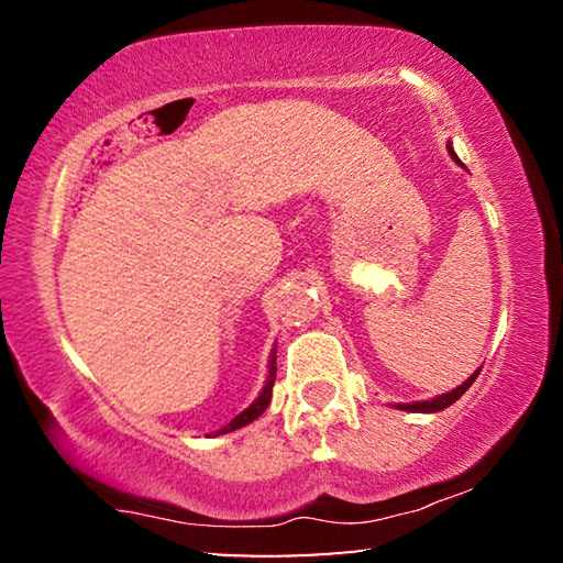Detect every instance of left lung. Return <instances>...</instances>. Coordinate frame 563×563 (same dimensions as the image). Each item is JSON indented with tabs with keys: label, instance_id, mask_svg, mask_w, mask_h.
<instances>
[{
	"label": "left lung",
	"instance_id": "left-lung-1",
	"mask_svg": "<svg viewBox=\"0 0 563 563\" xmlns=\"http://www.w3.org/2000/svg\"><path fill=\"white\" fill-rule=\"evenodd\" d=\"M450 154H452V158L454 161H460L454 156V151L450 148ZM482 369V367H479ZM479 369H476V373L466 379V383H462L460 387L456 389H452V393H446V395H440V397H434V399H427V402H415V405H399V409H409V412H440V409H444V407H450L452 402H456V399H460L466 389H470V385L474 383L476 379V375H479Z\"/></svg>",
	"mask_w": 563,
	"mask_h": 563
}]
</instances>
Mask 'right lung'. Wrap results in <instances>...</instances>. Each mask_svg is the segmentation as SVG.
Returning <instances> with one entry per match:
<instances>
[{"label":"right lung","instance_id":"right-lung-1","mask_svg":"<svg viewBox=\"0 0 563 563\" xmlns=\"http://www.w3.org/2000/svg\"><path fill=\"white\" fill-rule=\"evenodd\" d=\"M273 385H275V350H273V360H271V375H268V383H265V387H263V393H261V397L255 399V402L245 409V412H241L238 415L233 422H228L223 430H218L216 434H225V432H233V430H241V427H245V424H251L253 419H258L263 412H265V407L271 405V397H273Z\"/></svg>","mask_w":563,"mask_h":563}]
</instances>
